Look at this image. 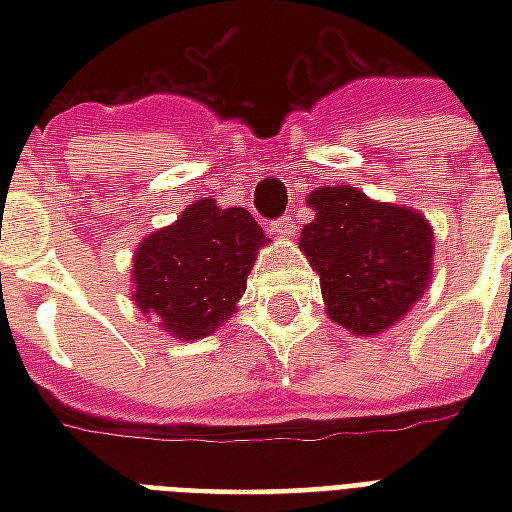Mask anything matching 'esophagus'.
<instances>
[{
	"instance_id": "obj_1",
	"label": "esophagus",
	"mask_w": 512,
	"mask_h": 512,
	"mask_svg": "<svg viewBox=\"0 0 512 512\" xmlns=\"http://www.w3.org/2000/svg\"><path fill=\"white\" fill-rule=\"evenodd\" d=\"M271 233L279 235V238H290V235L296 233V224H293L290 216H282L277 222H271Z\"/></svg>"
}]
</instances>
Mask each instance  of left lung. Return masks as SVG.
Wrapping results in <instances>:
<instances>
[{
  "instance_id": "obj_1",
  "label": "left lung",
  "mask_w": 512,
  "mask_h": 512,
  "mask_svg": "<svg viewBox=\"0 0 512 512\" xmlns=\"http://www.w3.org/2000/svg\"><path fill=\"white\" fill-rule=\"evenodd\" d=\"M301 249L321 274L329 318L354 334L389 329L425 293L433 233L419 213L367 200L354 186L310 194Z\"/></svg>"
}]
</instances>
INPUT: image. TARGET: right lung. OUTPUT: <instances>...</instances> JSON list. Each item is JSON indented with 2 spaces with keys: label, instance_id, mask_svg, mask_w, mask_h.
Returning <instances> with one entry per match:
<instances>
[{
  "label": "right lung",
  "instance_id": "1",
  "mask_svg": "<svg viewBox=\"0 0 512 512\" xmlns=\"http://www.w3.org/2000/svg\"><path fill=\"white\" fill-rule=\"evenodd\" d=\"M263 244L268 238L249 211L194 202L136 249V307L175 337H208L235 312Z\"/></svg>",
  "mask_w": 512,
  "mask_h": 512
}]
</instances>
